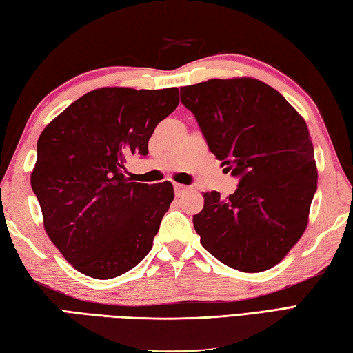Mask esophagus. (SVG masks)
<instances>
[{
  "mask_svg": "<svg viewBox=\"0 0 353 353\" xmlns=\"http://www.w3.org/2000/svg\"><path fill=\"white\" fill-rule=\"evenodd\" d=\"M188 190V187H185V185H181V183H174V191H176V194L177 196H181L183 191H187Z\"/></svg>",
  "mask_w": 353,
  "mask_h": 353,
  "instance_id": "esophagus-1",
  "label": "esophagus"
}]
</instances>
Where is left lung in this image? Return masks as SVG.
Masks as SVG:
<instances>
[{"label": "left lung", "instance_id": "left-lung-1", "mask_svg": "<svg viewBox=\"0 0 353 353\" xmlns=\"http://www.w3.org/2000/svg\"><path fill=\"white\" fill-rule=\"evenodd\" d=\"M210 151L239 177L227 199L205 193L193 216L208 253L236 270L276 265L307 227L318 172L304 119L276 89L254 79L208 80L181 88Z\"/></svg>", "mask_w": 353, "mask_h": 353}]
</instances>
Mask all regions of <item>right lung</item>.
<instances>
[{"label":"right lung","mask_w":353,"mask_h":353,"mask_svg":"<svg viewBox=\"0 0 353 353\" xmlns=\"http://www.w3.org/2000/svg\"><path fill=\"white\" fill-rule=\"evenodd\" d=\"M177 105V88L95 89L38 139L30 185L44 228L86 276H120L150 253L174 190L171 182H131L123 170L126 159L148 154L156 126Z\"/></svg>","instance_id":"1"}]
</instances>
